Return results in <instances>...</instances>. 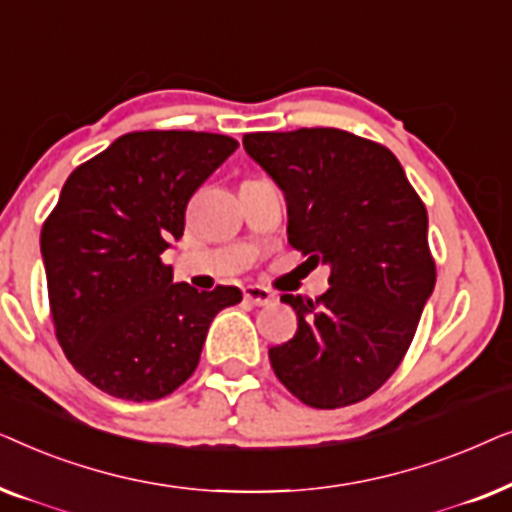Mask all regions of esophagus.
I'll list each match as a JSON object with an SVG mask.
<instances>
[{
    "instance_id": "1",
    "label": "esophagus",
    "mask_w": 512,
    "mask_h": 512,
    "mask_svg": "<svg viewBox=\"0 0 512 512\" xmlns=\"http://www.w3.org/2000/svg\"><path fill=\"white\" fill-rule=\"evenodd\" d=\"M244 300H247V303H251V305L263 307V305H270L272 300H275V293L265 289V286L249 284V286H244Z\"/></svg>"
}]
</instances>
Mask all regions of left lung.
<instances>
[{
    "label": "left lung",
    "instance_id": "left-lung-1",
    "mask_svg": "<svg viewBox=\"0 0 512 512\" xmlns=\"http://www.w3.org/2000/svg\"><path fill=\"white\" fill-rule=\"evenodd\" d=\"M282 188L289 244L331 268L317 300L284 293L298 331L270 347L279 382L319 410L359 403L403 361L436 286L429 216L389 149L352 132L244 135Z\"/></svg>",
    "mask_w": 512,
    "mask_h": 512
}]
</instances>
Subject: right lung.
Listing matches in <instances>:
<instances>
[{"instance_id":"right-lung-1","label":"right lung","mask_w":512,"mask_h":512,"mask_svg":"<svg viewBox=\"0 0 512 512\" xmlns=\"http://www.w3.org/2000/svg\"><path fill=\"white\" fill-rule=\"evenodd\" d=\"M237 146L214 132H128L62 186L41 228L55 335L104 394H172L198 368L212 319L242 300L237 286L177 284L163 263L191 195Z\"/></svg>"}]
</instances>
